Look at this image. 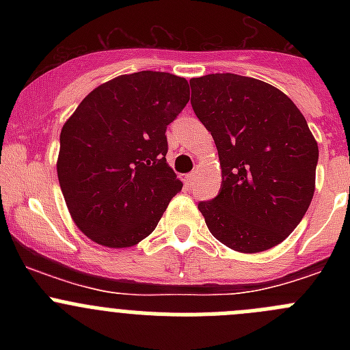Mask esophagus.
<instances>
[{"instance_id":"obj_1","label":"esophagus","mask_w":350,"mask_h":350,"mask_svg":"<svg viewBox=\"0 0 350 350\" xmlns=\"http://www.w3.org/2000/svg\"><path fill=\"white\" fill-rule=\"evenodd\" d=\"M195 179H196L195 172H191V174L186 176V183H188V185H193V183H195Z\"/></svg>"}]
</instances>
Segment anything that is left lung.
<instances>
[{
    "mask_svg": "<svg viewBox=\"0 0 350 350\" xmlns=\"http://www.w3.org/2000/svg\"><path fill=\"white\" fill-rule=\"evenodd\" d=\"M191 107L217 146L221 189L198 210L224 245L256 254L298 227L313 193L319 146L278 88L239 74L193 77Z\"/></svg>",
    "mask_w": 350,
    "mask_h": 350,
    "instance_id": "8db88e82",
    "label": "left lung"
}]
</instances>
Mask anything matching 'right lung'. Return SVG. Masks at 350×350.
<instances>
[{
    "label": "right lung",
    "instance_id": "add662e5",
    "mask_svg": "<svg viewBox=\"0 0 350 350\" xmlns=\"http://www.w3.org/2000/svg\"><path fill=\"white\" fill-rule=\"evenodd\" d=\"M185 77L140 70L94 88L61 130L57 176L76 227L109 249L149 237L183 183L165 129L189 100Z\"/></svg>",
    "mask_w": 350,
    "mask_h": 350
}]
</instances>
